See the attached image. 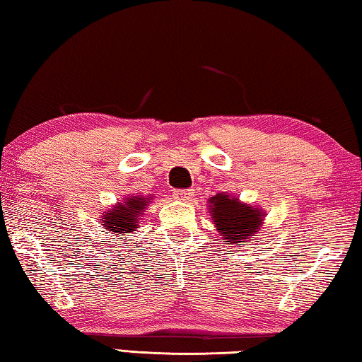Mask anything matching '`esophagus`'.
Returning <instances> with one entry per match:
<instances>
[{
	"mask_svg": "<svg viewBox=\"0 0 362 362\" xmlns=\"http://www.w3.org/2000/svg\"><path fill=\"white\" fill-rule=\"evenodd\" d=\"M173 197L176 200H187L189 197H191V191H187V189H185V191H175Z\"/></svg>",
	"mask_w": 362,
	"mask_h": 362,
	"instance_id": "1",
	"label": "esophagus"
}]
</instances>
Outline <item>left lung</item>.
Instances as JSON below:
<instances>
[{"instance_id": "obj_1", "label": "left lung", "mask_w": 362, "mask_h": 362, "mask_svg": "<svg viewBox=\"0 0 362 362\" xmlns=\"http://www.w3.org/2000/svg\"><path fill=\"white\" fill-rule=\"evenodd\" d=\"M211 218L215 220L220 234L224 235L226 242L230 244L245 245L250 235L258 233L259 224L263 221V215L259 209H253L250 205L239 202L237 199H230L229 195L218 194L210 199Z\"/></svg>"}]
</instances>
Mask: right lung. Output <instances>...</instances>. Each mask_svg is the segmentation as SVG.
Segmentation results:
<instances>
[{
  "instance_id": "1",
  "label": "right lung",
  "mask_w": 362,
  "mask_h": 362,
  "mask_svg": "<svg viewBox=\"0 0 362 362\" xmlns=\"http://www.w3.org/2000/svg\"><path fill=\"white\" fill-rule=\"evenodd\" d=\"M147 202L151 200H146L144 197H138V195H133L132 199H127L125 202H118L117 206L110 209V211L104 213V228L110 229L114 234H123V233H132L134 228L138 226V220L142 209H146Z\"/></svg>"
}]
</instances>
